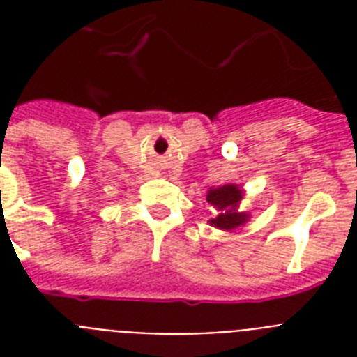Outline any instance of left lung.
I'll return each instance as SVG.
<instances>
[{
	"label": "left lung",
	"instance_id": "1",
	"mask_svg": "<svg viewBox=\"0 0 357 357\" xmlns=\"http://www.w3.org/2000/svg\"><path fill=\"white\" fill-rule=\"evenodd\" d=\"M243 190L234 183L222 185V187H217V189H209L207 202L217 211L215 218H211L209 224L218 229H226V231H231V229L243 226L248 220V215L238 209V204L243 200Z\"/></svg>",
	"mask_w": 357,
	"mask_h": 357
}]
</instances>
